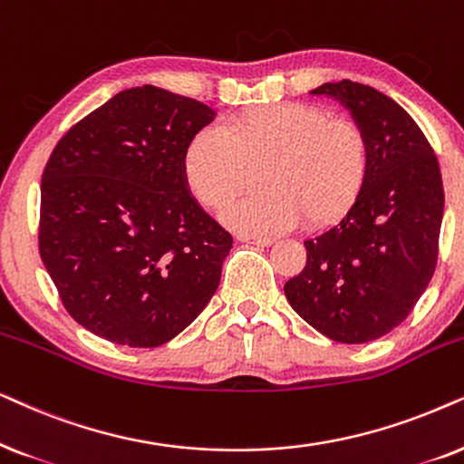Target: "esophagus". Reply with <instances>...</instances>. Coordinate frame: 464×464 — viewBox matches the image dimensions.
<instances>
[{
  "mask_svg": "<svg viewBox=\"0 0 464 464\" xmlns=\"http://www.w3.org/2000/svg\"><path fill=\"white\" fill-rule=\"evenodd\" d=\"M237 239L244 244H256V246H271L276 242L274 237H263V236H237Z\"/></svg>",
  "mask_w": 464,
  "mask_h": 464,
  "instance_id": "1",
  "label": "esophagus"
}]
</instances>
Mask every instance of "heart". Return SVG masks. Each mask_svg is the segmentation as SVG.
<instances>
[{
	"mask_svg": "<svg viewBox=\"0 0 464 464\" xmlns=\"http://www.w3.org/2000/svg\"><path fill=\"white\" fill-rule=\"evenodd\" d=\"M182 171L190 193L209 209L227 208L258 182L261 193L225 214L246 233L323 228L343 218L365 190L372 146L354 121L331 119L310 103L246 110L227 129L208 125L188 140Z\"/></svg>",
	"mask_w": 464,
	"mask_h": 464,
	"instance_id": "1",
	"label": "heart"
}]
</instances>
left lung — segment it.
Segmentation results:
<instances>
[{
	"label": "left lung",
	"mask_w": 464,
	"mask_h": 464,
	"mask_svg": "<svg viewBox=\"0 0 464 464\" xmlns=\"http://www.w3.org/2000/svg\"><path fill=\"white\" fill-rule=\"evenodd\" d=\"M335 99L362 127L372 171L354 208L305 239L304 271L284 284L293 310L339 343L373 342L410 316L435 274L443 218L437 157L416 121L372 86L342 80Z\"/></svg>",
	"instance_id": "1"
}]
</instances>
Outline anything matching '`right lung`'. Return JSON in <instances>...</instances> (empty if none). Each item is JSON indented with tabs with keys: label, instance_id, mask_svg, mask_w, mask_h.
I'll return each instance as SVG.
<instances>
[{
	"label": "right lung",
	"instance_id": "obj_1",
	"mask_svg": "<svg viewBox=\"0 0 464 464\" xmlns=\"http://www.w3.org/2000/svg\"><path fill=\"white\" fill-rule=\"evenodd\" d=\"M216 112L144 84L76 122L42 174L40 256L70 316L129 348H157L209 304L233 237L182 171Z\"/></svg>",
	"mask_w": 464,
	"mask_h": 464
}]
</instances>
